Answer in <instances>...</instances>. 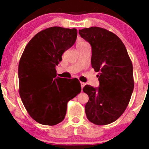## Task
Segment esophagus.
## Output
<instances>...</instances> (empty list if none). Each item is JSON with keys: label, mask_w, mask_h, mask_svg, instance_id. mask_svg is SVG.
I'll list each match as a JSON object with an SVG mask.
<instances>
[{"label": "esophagus", "mask_w": 149, "mask_h": 149, "mask_svg": "<svg viewBox=\"0 0 149 149\" xmlns=\"http://www.w3.org/2000/svg\"><path fill=\"white\" fill-rule=\"evenodd\" d=\"M81 88H83L84 87V86L85 85V83H83V82H81Z\"/></svg>", "instance_id": "obj_1"}]
</instances>
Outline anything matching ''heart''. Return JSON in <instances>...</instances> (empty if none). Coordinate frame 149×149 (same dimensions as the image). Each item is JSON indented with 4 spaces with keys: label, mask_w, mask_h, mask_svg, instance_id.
Segmentation results:
<instances>
[{
    "label": "heart",
    "mask_w": 149,
    "mask_h": 149,
    "mask_svg": "<svg viewBox=\"0 0 149 149\" xmlns=\"http://www.w3.org/2000/svg\"><path fill=\"white\" fill-rule=\"evenodd\" d=\"M89 45L87 42H86L84 40H79L78 42H77V48H81V47H85V46H88Z\"/></svg>",
    "instance_id": "obj_1"
}]
</instances>
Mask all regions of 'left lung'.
<instances>
[{
	"instance_id": "1",
	"label": "left lung",
	"mask_w": 149,
	"mask_h": 149,
	"mask_svg": "<svg viewBox=\"0 0 149 149\" xmlns=\"http://www.w3.org/2000/svg\"><path fill=\"white\" fill-rule=\"evenodd\" d=\"M91 46V66L99 72V87L87 85L83 91L89 96L87 118L98 125L116 121L124 113L134 90L133 66L121 40L113 32L99 27L79 30Z\"/></svg>"
}]
</instances>
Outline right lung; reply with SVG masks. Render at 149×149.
Returning a JSON list of instances; mask_svg holds the SVG:
<instances>
[{"label": "right lung", "instance_id": "1", "mask_svg": "<svg viewBox=\"0 0 149 149\" xmlns=\"http://www.w3.org/2000/svg\"><path fill=\"white\" fill-rule=\"evenodd\" d=\"M77 30L58 26L42 30L30 40L20 58V97L30 117L42 125L62 122L68 102L81 91L78 80L57 77L56 70L63 53L76 41Z\"/></svg>", "mask_w": 149, "mask_h": 149}]
</instances>
